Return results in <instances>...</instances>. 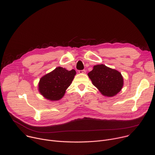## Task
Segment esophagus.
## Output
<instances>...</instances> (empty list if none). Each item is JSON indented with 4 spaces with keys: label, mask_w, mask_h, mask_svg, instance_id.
I'll return each instance as SVG.
<instances>
[{
    "label": "esophagus",
    "mask_w": 155,
    "mask_h": 155,
    "mask_svg": "<svg viewBox=\"0 0 155 155\" xmlns=\"http://www.w3.org/2000/svg\"><path fill=\"white\" fill-rule=\"evenodd\" d=\"M79 73H80V74H85L86 73V70L85 69L79 70Z\"/></svg>",
    "instance_id": "1"
}]
</instances>
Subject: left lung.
I'll list each match as a JSON object with an SVG mask.
<instances>
[{"mask_svg":"<svg viewBox=\"0 0 155 155\" xmlns=\"http://www.w3.org/2000/svg\"><path fill=\"white\" fill-rule=\"evenodd\" d=\"M88 76L101 94L108 97L119 93L123 86V78L120 72L103 64L94 66Z\"/></svg>","mask_w":155,"mask_h":155,"instance_id":"obj_1","label":"left lung"}]
</instances>
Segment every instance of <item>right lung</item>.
I'll return each mask as SVG.
<instances>
[{
    "instance_id": "add662e5",
    "label": "right lung",
    "mask_w": 155,
    "mask_h": 155,
    "mask_svg": "<svg viewBox=\"0 0 155 155\" xmlns=\"http://www.w3.org/2000/svg\"><path fill=\"white\" fill-rule=\"evenodd\" d=\"M75 74L74 69L68 71L65 68L58 67L40 79L39 92L48 99L58 101L64 95Z\"/></svg>"
}]
</instances>
